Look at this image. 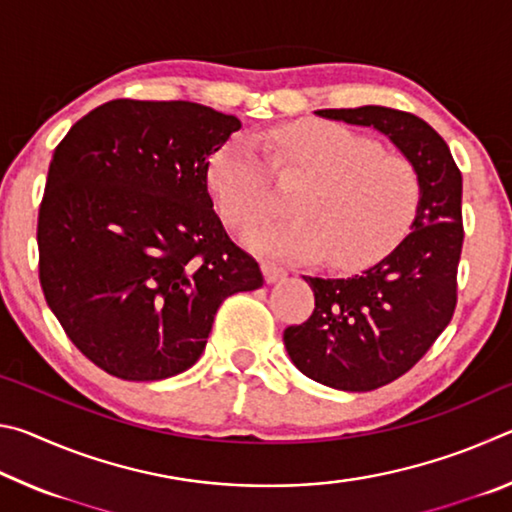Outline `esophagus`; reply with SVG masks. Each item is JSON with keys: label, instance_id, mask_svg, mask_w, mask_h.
Instances as JSON below:
<instances>
[{"label": "esophagus", "instance_id": "esophagus-1", "mask_svg": "<svg viewBox=\"0 0 512 512\" xmlns=\"http://www.w3.org/2000/svg\"><path fill=\"white\" fill-rule=\"evenodd\" d=\"M262 273H264V280L268 284H273V282H280V280H284V277H287V268L277 266L273 262H262Z\"/></svg>", "mask_w": 512, "mask_h": 512}]
</instances>
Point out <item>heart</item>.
<instances>
[{
  "label": "heart",
  "mask_w": 512,
  "mask_h": 512,
  "mask_svg": "<svg viewBox=\"0 0 512 512\" xmlns=\"http://www.w3.org/2000/svg\"><path fill=\"white\" fill-rule=\"evenodd\" d=\"M280 169L309 176L293 198L298 214L244 230L259 255L307 262L327 255L339 268L375 264L404 239L420 203L413 164L334 121L302 119L268 137ZM207 185L230 225H246L268 205V167L248 135H232L210 164Z\"/></svg>",
  "instance_id": "heart-1"
}]
</instances>
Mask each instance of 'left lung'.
<instances>
[{"instance_id":"obj_1","label":"left lung","mask_w":512,"mask_h":512,"mask_svg":"<svg viewBox=\"0 0 512 512\" xmlns=\"http://www.w3.org/2000/svg\"><path fill=\"white\" fill-rule=\"evenodd\" d=\"M316 115L375 128L420 178L411 232L393 253L352 277L302 275L316 309L307 323L284 329V348L302 375L336 391H375L413 368L452 320L463 178L443 137L411 112L361 106Z\"/></svg>"}]
</instances>
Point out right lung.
I'll return each instance as SVG.
<instances>
[{
	"label": "right lung",
	"mask_w": 512,
	"mask_h": 512,
	"mask_svg": "<svg viewBox=\"0 0 512 512\" xmlns=\"http://www.w3.org/2000/svg\"><path fill=\"white\" fill-rule=\"evenodd\" d=\"M239 128L201 103L117 99L56 146L38 216L40 284L108 375H180L203 354L221 302L264 284L207 189L210 158Z\"/></svg>",
	"instance_id": "add662e5"
}]
</instances>
